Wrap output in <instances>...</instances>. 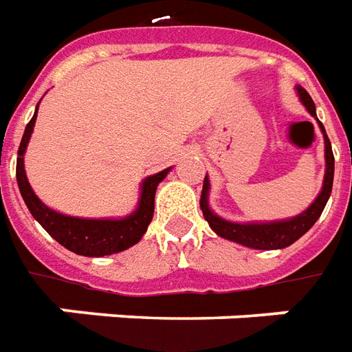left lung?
<instances>
[{
	"instance_id": "obj_1",
	"label": "left lung",
	"mask_w": 352,
	"mask_h": 352,
	"mask_svg": "<svg viewBox=\"0 0 352 352\" xmlns=\"http://www.w3.org/2000/svg\"><path fill=\"white\" fill-rule=\"evenodd\" d=\"M297 97L301 100V104L307 108V112L318 122L322 137H324V160H326V171H324V181H322V188L314 201L301 211L299 215H294L289 219H280V221H252V223H236V221H228L217 215L215 211L210 208V177L206 175L204 179V188H201L200 208L206 221L210 223L213 232L219 234L225 240L242 244L252 250H284L287 245L297 242L301 236L311 230L314 223L318 221L322 211L326 208V201L330 200L331 184H333V152H331V144L324 125L320 120L316 118V107H314L313 99L301 85H296Z\"/></svg>"
}]
</instances>
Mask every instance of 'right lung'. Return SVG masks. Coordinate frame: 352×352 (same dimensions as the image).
<instances>
[{"instance_id": "obj_1", "label": "right lung", "mask_w": 352, "mask_h": 352, "mask_svg": "<svg viewBox=\"0 0 352 352\" xmlns=\"http://www.w3.org/2000/svg\"><path fill=\"white\" fill-rule=\"evenodd\" d=\"M36 118H38V108L32 116L30 124L24 129L21 146H19V158H16V183H19L22 200L30 210L32 217L36 219L58 244L65 245L66 250L78 253V255H85V257H104V255L124 252L127 248L137 244L146 232L152 215H154L156 188L166 179L171 168L164 169L156 175L146 177L142 181L139 186L141 192H139L137 208L125 217L87 219L65 215L60 211L51 210L49 206L39 200L38 194L32 190L28 177H26L24 154H26V146L34 133Z\"/></svg>"}]
</instances>
